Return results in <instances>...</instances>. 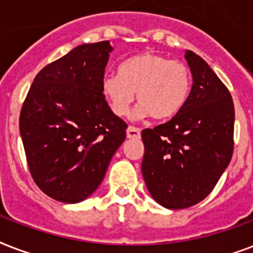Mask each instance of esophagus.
<instances>
[{
	"label": "esophagus",
	"instance_id": "obj_1",
	"mask_svg": "<svg viewBox=\"0 0 253 253\" xmlns=\"http://www.w3.org/2000/svg\"><path fill=\"white\" fill-rule=\"evenodd\" d=\"M127 138L128 139H139L140 138V130L136 127L130 126L127 128Z\"/></svg>",
	"mask_w": 253,
	"mask_h": 253
}]
</instances>
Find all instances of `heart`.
I'll return each mask as SVG.
<instances>
[{"mask_svg": "<svg viewBox=\"0 0 253 253\" xmlns=\"http://www.w3.org/2000/svg\"><path fill=\"white\" fill-rule=\"evenodd\" d=\"M101 90L111 111L118 117L128 114L136 93V101L140 103L136 115H152L164 121L178 114L188 102L192 73L182 61L143 52L123 61L119 75L103 77Z\"/></svg>", "mask_w": 253, "mask_h": 253, "instance_id": "obj_1", "label": "heart"}]
</instances>
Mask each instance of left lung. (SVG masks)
<instances>
[{"mask_svg": "<svg viewBox=\"0 0 253 253\" xmlns=\"http://www.w3.org/2000/svg\"><path fill=\"white\" fill-rule=\"evenodd\" d=\"M185 59L193 76L188 102L170 121L142 131L147 189L158 204L173 210L205 200L234 152L230 91L202 57L185 51Z\"/></svg>", "mask_w": 253, "mask_h": 253, "instance_id": "1", "label": "left lung"}]
</instances>
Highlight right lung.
<instances>
[{"mask_svg":"<svg viewBox=\"0 0 253 253\" xmlns=\"http://www.w3.org/2000/svg\"><path fill=\"white\" fill-rule=\"evenodd\" d=\"M109 41L87 43L45 65L26 97L19 131L31 176L42 192L77 204L102 182L127 125L101 90Z\"/></svg>","mask_w":253,"mask_h":253,"instance_id":"obj_1","label":"right lung"}]
</instances>
